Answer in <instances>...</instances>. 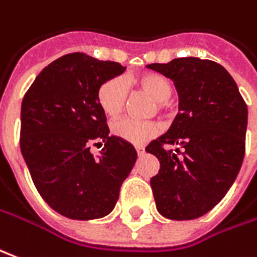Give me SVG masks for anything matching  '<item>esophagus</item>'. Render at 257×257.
I'll use <instances>...</instances> for the list:
<instances>
[{
	"label": "esophagus",
	"mask_w": 257,
	"mask_h": 257,
	"mask_svg": "<svg viewBox=\"0 0 257 257\" xmlns=\"http://www.w3.org/2000/svg\"><path fill=\"white\" fill-rule=\"evenodd\" d=\"M136 152H138V155H142L145 149H143V146H136Z\"/></svg>",
	"instance_id": "34e87169"
}]
</instances>
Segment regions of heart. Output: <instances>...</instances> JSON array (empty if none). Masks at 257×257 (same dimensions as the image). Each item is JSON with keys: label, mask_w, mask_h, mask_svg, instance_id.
Returning a JSON list of instances; mask_svg holds the SVG:
<instances>
[{"label": "heart", "mask_w": 257, "mask_h": 257, "mask_svg": "<svg viewBox=\"0 0 257 257\" xmlns=\"http://www.w3.org/2000/svg\"><path fill=\"white\" fill-rule=\"evenodd\" d=\"M132 83L141 90L151 95L156 101L159 111H165L167 108V99L173 92V84L169 78L159 73H145L132 80ZM128 88L125 80L121 77H112L99 85L97 91V101L102 112L111 118L121 114L126 104ZM111 132L116 138L125 142L141 146L149 142L160 134V126L156 122H142L135 119H118L111 125Z\"/></svg>", "instance_id": "obj_1"}]
</instances>
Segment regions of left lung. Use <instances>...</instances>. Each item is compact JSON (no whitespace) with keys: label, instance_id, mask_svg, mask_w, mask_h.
Masks as SVG:
<instances>
[{"label":"left lung","instance_id":"1","mask_svg":"<svg viewBox=\"0 0 257 257\" xmlns=\"http://www.w3.org/2000/svg\"><path fill=\"white\" fill-rule=\"evenodd\" d=\"M148 67L173 80L179 92L172 126L146 146L160 162L151 179L156 208L169 219H195L224 198L238 176L247 106L231 74L212 60L180 57ZM165 144H177L178 153Z\"/></svg>","mask_w":257,"mask_h":257}]
</instances>
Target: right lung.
Masks as SVG:
<instances>
[{
  "label": "right lung",
  "instance_id": "1",
  "mask_svg": "<svg viewBox=\"0 0 257 257\" xmlns=\"http://www.w3.org/2000/svg\"><path fill=\"white\" fill-rule=\"evenodd\" d=\"M126 67L84 53L59 57L39 73L21 106V152L42 198L60 215H108L135 165V148L109 136L99 85ZM106 143L95 158L89 148Z\"/></svg>",
  "mask_w": 257,
  "mask_h": 257
}]
</instances>
